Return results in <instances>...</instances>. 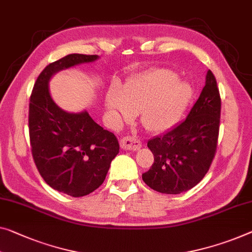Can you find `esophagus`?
Segmentation results:
<instances>
[{
  "mask_svg": "<svg viewBox=\"0 0 252 252\" xmlns=\"http://www.w3.org/2000/svg\"><path fill=\"white\" fill-rule=\"evenodd\" d=\"M119 143H121L122 150H125V151H137L139 148H141V142L135 137H130V136L123 137Z\"/></svg>",
  "mask_w": 252,
  "mask_h": 252,
  "instance_id": "1",
  "label": "esophagus"
}]
</instances>
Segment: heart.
Wrapping results in <instances>:
<instances>
[{"label": "heart", "instance_id": "obj_1", "mask_svg": "<svg viewBox=\"0 0 252 252\" xmlns=\"http://www.w3.org/2000/svg\"><path fill=\"white\" fill-rule=\"evenodd\" d=\"M191 84L178 79L169 68H153L128 79L121 90L113 86L104 96V106L115 124L130 122L139 114V123L150 133H161L179 121L192 98Z\"/></svg>", "mask_w": 252, "mask_h": 252}]
</instances>
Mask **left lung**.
<instances>
[{
  "label": "left lung",
  "mask_w": 252,
  "mask_h": 252,
  "mask_svg": "<svg viewBox=\"0 0 252 252\" xmlns=\"http://www.w3.org/2000/svg\"><path fill=\"white\" fill-rule=\"evenodd\" d=\"M220 115L219 88L208 69L205 87L186 119L148 142L154 163L142 175L143 181L153 190L169 195L195 187L215 156Z\"/></svg>",
  "instance_id": "8db88e82"
}]
</instances>
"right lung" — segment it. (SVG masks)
Masks as SVG:
<instances>
[{
    "label": "right lung",
    "instance_id": "1",
    "mask_svg": "<svg viewBox=\"0 0 252 252\" xmlns=\"http://www.w3.org/2000/svg\"><path fill=\"white\" fill-rule=\"evenodd\" d=\"M98 55L69 54L50 63L34 83L29 104V135L34 163L53 189L72 197L94 191L119 152L117 138L87 110L68 113L54 101L49 81L60 71L94 63Z\"/></svg>",
    "mask_w": 252,
    "mask_h": 252
}]
</instances>
